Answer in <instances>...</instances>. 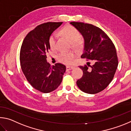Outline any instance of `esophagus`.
I'll return each instance as SVG.
<instances>
[{
  "label": "esophagus",
  "instance_id": "1",
  "mask_svg": "<svg viewBox=\"0 0 131 131\" xmlns=\"http://www.w3.org/2000/svg\"><path fill=\"white\" fill-rule=\"evenodd\" d=\"M74 68V67H73V66H67L66 67V70H67V71H70L71 70H72Z\"/></svg>",
  "mask_w": 131,
  "mask_h": 131
}]
</instances>
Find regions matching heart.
I'll use <instances>...</instances> for the list:
<instances>
[{
  "mask_svg": "<svg viewBox=\"0 0 131 131\" xmlns=\"http://www.w3.org/2000/svg\"><path fill=\"white\" fill-rule=\"evenodd\" d=\"M61 34L67 38L70 42L72 43V47L75 49H78L81 46V42L79 39L81 37L79 31L72 26H66L60 31ZM48 43L52 50H54L56 48V36L54 34L49 36ZM75 54L73 52H61L57 56L58 60L65 64H71L74 61Z\"/></svg>",
  "mask_w": 131,
  "mask_h": 131,
  "instance_id": "b5f03b06",
  "label": "heart"
}]
</instances>
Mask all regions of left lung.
Here are the masks:
<instances>
[{
  "instance_id": "8db88e82",
  "label": "left lung",
  "mask_w": 131,
  "mask_h": 131,
  "mask_svg": "<svg viewBox=\"0 0 131 131\" xmlns=\"http://www.w3.org/2000/svg\"><path fill=\"white\" fill-rule=\"evenodd\" d=\"M84 38L81 57L94 62L93 66H79L83 76L77 82L84 93L96 94L106 88L113 79L118 66L116 48L105 32L98 27L83 22H70ZM90 67L91 68H89Z\"/></svg>"
}]
</instances>
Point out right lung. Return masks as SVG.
Listing matches in <instances>:
<instances>
[{"mask_svg":"<svg viewBox=\"0 0 131 131\" xmlns=\"http://www.w3.org/2000/svg\"><path fill=\"white\" fill-rule=\"evenodd\" d=\"M63 22H47L38 25L27 34L20 51V63L27 81L36 90L48 93L58 88L66 67L56 63L50 66L46 53L50 47L49 36Z\"/></svg>","mask_w":131,"mask_h":131,"instance_id":"right-lung-1","label":"right lung"}]
</instances>
